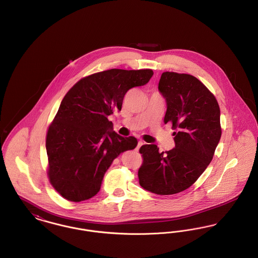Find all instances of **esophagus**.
<instances>
[{"label":"esophagus","instance_id":"1","mask_svg":"<svg viewBox=\"0 0 258 258\" xmlns=\"http://www.w3.org/2000/svg\"><path fill=\"white\" fill-rule=\"evenodd\" d=\"M143 144H144V143H143L142 141H139V142H138V144H137V147L135 148V151H138V150L140 149V147H141Z\"/></svg>","mask_w":258,"mask_h":258}]
</instances>
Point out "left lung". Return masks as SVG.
Returning a JSON list of instances; mask_svg holds the SVG:
<instances>
[{"label": "left lung", "instance_id": "8db88e82", "mask_svg": "<svg viewBox=\"0 0 258 258\" xmlns=\"http://www.w3.org/2000/svg\"><path fill=\"white\" fill-rule=\"evenodd\" d=\"M159 91L167 106L164 123L177 130L175 148L160 153L155 144L143 145L138 178L144 189L168 196L188 188L213 160L221 136V110L214 95L190 74L163 73Z\"/></svg>", "mask_w": 258, "mask_h": 258}]
</instances>
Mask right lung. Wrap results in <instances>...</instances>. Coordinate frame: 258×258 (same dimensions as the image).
<instances>
[{
    "label": "right lung",
    "instance_id": "1",
    "mask_svg": "<svg viewBox=\"0 0 258 258\" xmlns=\"http://www.w3.org/2000/svg\"><path fill=\"white\" fill-rule=\"evenodd\" d=\"M152 70L112 69L79 80L64 96L46 135L48 176L66 199L95 197L113 160L137 146L134 136L113 131L108 116L121 111L124 95L146 85Z\"/></svg>",
    "mask_w": 258,
    "mask_h": 258
}]
</instances>
